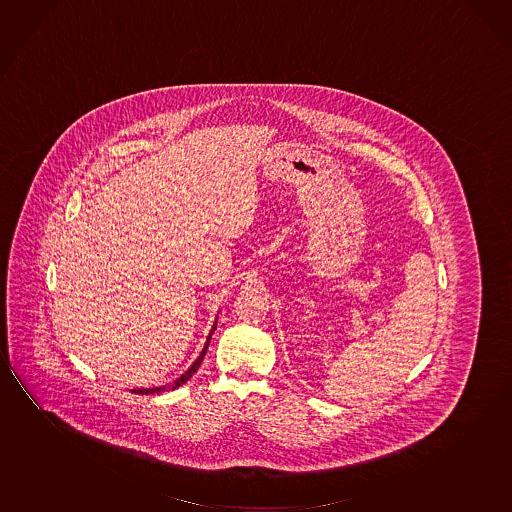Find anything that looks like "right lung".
<instances>
[{
	"mask_svg": "<svg viewBox=\"0 0 512 512\" xmlns=\"http://www.w3.org/2000/svg\"><path fill=\"white\" fill-rule=\"evenodd\" d=\"M216 323H218V317H216V321H214L213 330H211V333H209V337H207V342H205L204 349H202V353H200V356H198L197 360H195V363L189 367L184 374H182L181 378L175 379L173 381L172 388H179V386L184 385L186 381H188L195 372H197L198 367H200V363H202V360H204L205 353H207V347H209V342H211V337H213L214 330H216ZM165 390V386H156V388H143V390H133L134 394H142V395H149V394H159V392H163Z\"/></svg>",
	"mask_w": 512,
	"mask_h": 512,
	"instance_id": "1",
	"label": "right lung"
}]
</instances>
